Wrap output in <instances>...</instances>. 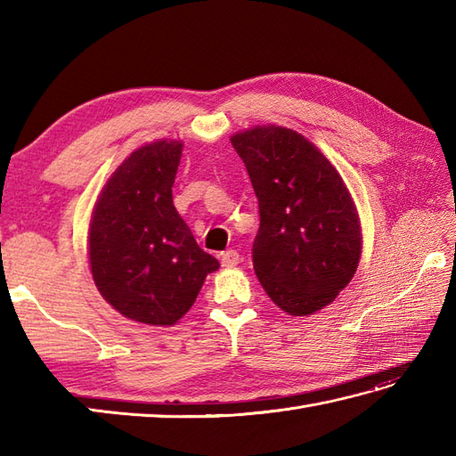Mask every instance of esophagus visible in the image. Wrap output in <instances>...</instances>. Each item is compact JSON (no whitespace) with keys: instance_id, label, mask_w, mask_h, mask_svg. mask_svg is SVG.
<instances>
[{"instance_id":"1","label":"esophagus","mask_w":456,"mask_h":456,"mask_svg":"<svg viewBox=\"0 0 456 456\" xmlns=\"http://www.w3.org/2000/svg\"><path fill=\"white\" fill-rule=\"evenodd\" d=\"M219 260H221V266L225 268H233L239 265V253L237 250H225V253L219 255Z\"/></svg>"}]
</instances>
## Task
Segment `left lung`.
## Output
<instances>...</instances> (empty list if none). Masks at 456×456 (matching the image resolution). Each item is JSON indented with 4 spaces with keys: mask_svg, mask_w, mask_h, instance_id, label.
I'll use <instances>...</instances> for the list:
<instances>
[{
    "mask_svg": "<svg viewBox=\"0 0 456 456\" xmlns=\"http://www.w3.org/2000/svg\"><path fill=\"white\" fill-rule=\"evenodd\" d=\"M258 198V282L288 315L323 309L351 282L362 227L351 191L325 154L294 129L256 125L231 137Z\"/></svg>",
    "mask_w": 456,
    "mask_h": 456,
    "instance_id": "obj_1",
    "label": "left lung"
}]
</instances>
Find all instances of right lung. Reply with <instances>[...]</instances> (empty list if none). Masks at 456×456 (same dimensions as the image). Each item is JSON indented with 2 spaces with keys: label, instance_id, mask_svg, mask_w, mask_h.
I'll return each instance as SVG.
<instances>
[{
  "label": "right lung",
  "instance_id": "add662e5",
  "mask_svg": "<svg viewBox=\"0 0 456 456\" xmlns=\"http://www.w3.org/2000/svg\"><path fill=\"white\" fill-rule=\"evenodd\" d=\"M182 149L176 139L134 149L105 182L92 211L94 284L115 312L142 325H176L206 276L219 268L174 208Z\"/></svg>",
  "mask_w": 456,
  "mask_h": 456
}]
</instances>
